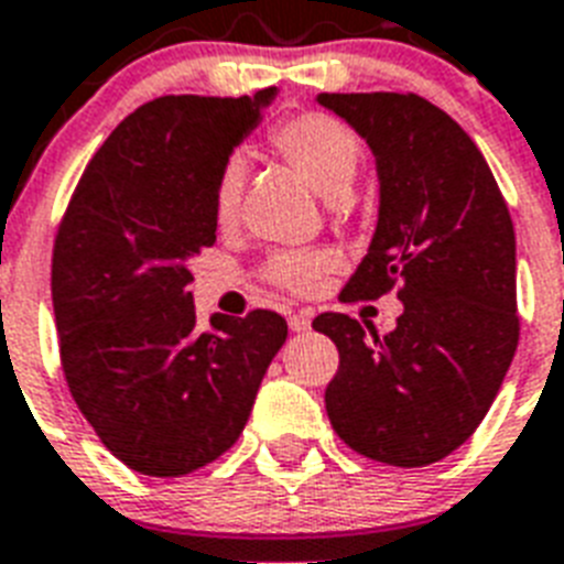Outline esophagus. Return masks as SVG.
Here are the masks:
<instances>
[{
	"instance_id": "obj_1",
	"label": "esophagus",
	"mask_w": 564,
	"mask_h": 564,
	"mask_svg": "<svg viewBox=\"0 0 564 564\" xmlns=\"http://www.w3.org/2000/svg\"><path fill=\"white\" fill-rule=\"evenodd\" d=\"M313 327V315L310 313H295L290 315V329L292 333H306V329Z\"/></svg>"
}]
</instances>
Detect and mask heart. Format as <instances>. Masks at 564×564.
<instances>
[{"label": "heart", "mask_w": 564, "mask_h": 564, "mask_svg": "<svg viewBox=\"0 0 564 564\" xmlns=\"http://www.w3.org/2000/svg\"><path fill=\"white\" fill-rule=\"evenodd\" d=\"M272 148L295 167L310 185L327 199H341L359 171L361 141L345 121L327 112H301L278 123L269 135ZM246 164L240 159L226 162L214 185V219L219 228H231L240 219ZM333 269V258L324 251H295L269 263V278L292 292H313Z\"/></svg>", "instance_id": "1"}]
</instances>
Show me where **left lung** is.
Listing matches in <instances>:
<instances>
[{"instance_id": "left-lung-1", "label": "left lung", "mask_w": 564, "mask_h": 564, "mask_svg": "<svg viewBox=\"0 0 564 564\" xmlns=\"http://www.w3.org/2000/svg\"><path fill=\"white\" fill-rule=\"evenodd\" d=\"M377 159L379 217L341 297L400 286L388 336L341 313L313 327L338 347L329 423L388 466L452 455L487 416L516 345V231L496 176L460 123L420 95L322 91Z\"/></svg>"}]
</instances>
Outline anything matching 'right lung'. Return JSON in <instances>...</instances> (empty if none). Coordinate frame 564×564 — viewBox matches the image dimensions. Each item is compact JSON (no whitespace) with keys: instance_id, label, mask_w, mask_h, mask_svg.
<instances>
[{"instance_id":"obj_1","label":"right lung","mask_w":564,"mask_h":564,"mask_svg":"<svg viewBox=\"0 0 564 564\" xmlns=\"http://www.w3.org/2000/svg\"><path fill=\"white\" fill-rule=\"evenodd\" d=\"M274 95L150 100L86 164L59 223L52 301L68 391L141 475L178 478L235 446L286 341L269 310L196 329L187 292V263L217 240L219 171Z\"/></svg>"}]
</instances>
